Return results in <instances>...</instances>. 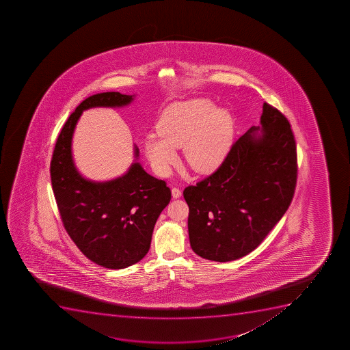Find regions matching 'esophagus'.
<instances>
[{"label": "esophagus", "instance_id": "esophagus-1", "mask_svg": "<svg viewBox=\"0 0 350 350\" xmlns=\"http://www.w3.org/2000/svg\"><path fill=\"white\" fill-rule=\"evenodd\" d=\"M172 191L173 198H181V195H183V191H181L178 187H173L172 191Z\"/></svg>", "mask_w": 350, "mask_h": 350}]
</instances>
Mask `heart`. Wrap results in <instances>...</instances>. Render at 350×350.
I'll use <instances>...</instances> for the list:
<instances>
[{"mask_svg":"<svg viewBox=\"0 0 350 350\" xmlns=\"http://www.w3.org/2000/svg\"><path fill=\"white\" fill-rule=\"evenodd\" d=\"M157 133L147 135L146 155L159 173L177 162L176 148H184L188 165L211 172L225 159L234 137V120L226 108L205 98L173 104L163 111Z\"/></svg>","mask_w":350,"mask_h":350,"instance_id":"obj_1","label":"heart"}]
</instances>
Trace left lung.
<instances>
[{"mask_svg":"<svg viewBox=\"0 0 350 350\" xmlns=\"http://www.w3.org/2000/svg\"><path fill=\"white\" fill-rule=\"evenodd\" d=\"M260 124L232 144L215 172L185 188L191 249L204 259L252 252L292 202L298 164L290 122L265 103Z\"/></svg>","mask_w":350,"mask_h":350,"instance_id":"left-lung-1","label":"left lung"}]
</instances>
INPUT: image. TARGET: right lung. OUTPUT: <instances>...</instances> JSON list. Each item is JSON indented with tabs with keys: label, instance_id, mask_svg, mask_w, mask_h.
I'll return each mask as SVG.
<instances>
[{
	"label": "right lung",
	"instance_id": "add662e5",
	"mask_svg": "<svg viewBox=\"0 0 350 350\" xmlns=\"http://www.w3.org/2000/svg\"><path fill=\"white\" fill-rule=\"evenodd\" d=\"M135 96L103 92L87 98L70 114L52 154V191L64 227L88 259L108 269H123L148 252L156 220L169 204L171 191L132 163L122 177L94 183L81 176L72 156L74 129L82 111L123 107ZM135 159L139 149L135 146Z\"/></svg>",
	"mask_w": 350,
	"mask_h": 350
}]
</instances>
